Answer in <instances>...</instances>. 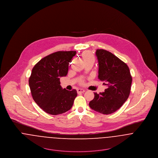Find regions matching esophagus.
<instances>
[{
    "instance_id": "obj_1",
    "label": "esophagus",
    "mask_w": 158,
    "mask_h": 158,
    "mask_svg": "<svg viewBox=\"0 0 158 158\" xmlns=\"http://www.w3.org/2000/svg\"><path fill=\"white\" fill-rule=\"evenodd\" d=\"M85 92V90H84V89H77V92L78 93V94H80V93H83V92Z\"/></svg>"
}]
</instances>
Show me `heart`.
I'll list each match as a JSON object with an SVG mask.
<instances>
[{
	"label": "heart",
	"instance_id": "heart-1",
	"mask_svg": "<svg viewBox=\"0 0 158 158\" xmlns=\"http://www.w3.org/2000/svg\"><path fill=\"white\" fill-rule=\"evenodd\" d=\"M82 57L83 58L84 61L86 62L87 61L93 60L94 61V56L92 52L89 51H85L82 54Z\"/></svg>",
	"mask_w": 158,
	"mask_h": 158
}]
</instances>
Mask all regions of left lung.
Returning a JSON list of instances; mask_svg holds the SVG:
<instances>
[{
  "label": "left lung",
  "mask_w": 158,
  "mask_h": 158,
  "mask_svg": "<svg viewBox=\"0 0 158 158\" xmlns=\"http://www.w3.org/2000/svg\"><path fill=\"white\" fill-rule=\"evenodd\" d=\"M99 69L98 78L107 89L99 94L94 92L90 107L100 114L109 115L118 110L126 101L130 92L132 77L128 66L112 53L96 51Z\"/></svg>",
  "instance_id": "obj_1"
}]
</instances>
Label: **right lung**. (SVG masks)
<instances>
[{"label":"right lung","instance_id":"right-lung-1","mask_svg":"<svg viewBox=\"0 0 158 158\" xmlns=\"http://www.w3.org/2000/svg\"><path fill=\"white\" fill-rule=\"evenodd\" d=\"M76 51H57L41 59L32 68L29 86L33 100L45 112L63 114L71 109L77 96L75 89H63L60 78L68 74Z\"/></svg>","mask_w":158,"mask_h":158}]
</instances>
